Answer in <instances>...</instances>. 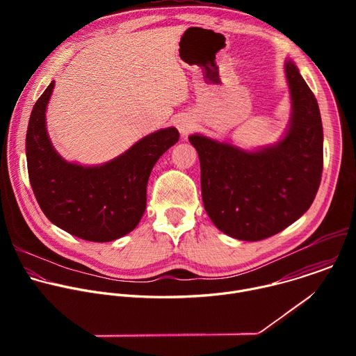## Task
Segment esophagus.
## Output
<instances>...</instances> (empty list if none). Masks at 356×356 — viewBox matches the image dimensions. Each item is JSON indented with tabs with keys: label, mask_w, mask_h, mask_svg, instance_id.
I'll return each instance as SVG.
<instances>
[{
	"label": "esophagus",
	"mask_w": 356,
	"mask_h": 356,
	"mask_svg": "<svg viewBox=\"0 0 356 356\" xmlns=\"http://www.w3.org/2000/svg\"><path fill=\"white\" fill-rule=\"evenodd\" d=\"M176 127L183 136H187L194 129V121L187 115H181L180 118H177Z\"/></svg>",
	"instance_id": "obj_1"
}]
</instances>
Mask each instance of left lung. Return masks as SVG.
Returning <instances> with one entry per match:
<instances>
[{"mask_svg":"<svg viewBox=\"0 0 356 356\" xmlns=\"http://www.w3.org/2000/svg\"><path fill=\"white\" fill-rule=\"evenodd\" d=\"M291 113L273 145L242 149L201 134L188 136L201 169V195L214 225L241 241L269 238L306 213L323 173L318 103L291 59L284 62Z\"/></svg>","mask_w":356,"mask_h":356,"instance_id":"1","label":"left lung"}]
</instances>
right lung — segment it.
Listing matches in <instances>:
<instances>
[{"mask_svg": "<svg viewBox=\"0 0 356 356\" xmlns=\"http://www.w3.org/2000/svg\"><path fill=\"white\" fill-rule=\"evenodd\" d=\"M54 87L55 81L35 103L26 131L28 175L38 204L50 222L77 238L115 241L139 224L150 172L179 140V131L169 127L152 132L101 165L67 162L46 131V107Z\"/></svg>", "mask_w": 356, "mask_h": 356, "instance_id": "obj_1", "label": "right lung"}]
</instances>
